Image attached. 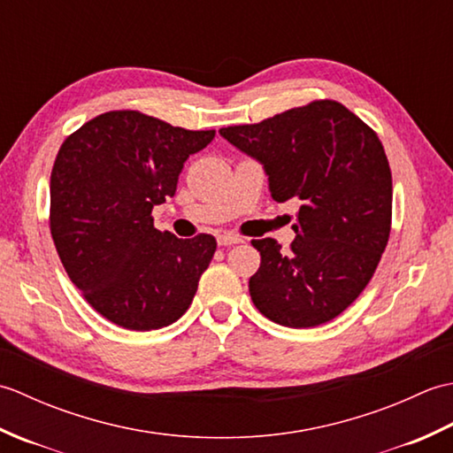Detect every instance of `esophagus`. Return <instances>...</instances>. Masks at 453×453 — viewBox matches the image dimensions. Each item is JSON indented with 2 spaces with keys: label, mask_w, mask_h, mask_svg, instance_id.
<instances>
[{
  "label": "esophagus",
  "mask_w": 453,
  "mask_h": 453,
  "mask_svg": "<svg viewBox=\"0 0 453 453\" xmlns=\"http://www.w3.org/2000/svg\"><path fill=\"white\" fill-rule=\"evenodd\" d=\"M237 243H245V237L235 235V234H219L218 235L219 247H229V245H237Z\"/></svg>",
  "instance_id": "1"
}]
</instances>
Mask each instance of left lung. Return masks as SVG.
<instances>
[{
	"instance_id": "obj_1",
	"label": "left lung",
	"mask_w": 453,
	"mask_h": 453,
	"mask_svg": "<svg viewBox=\"0 0 453 453\" xmlns=\"http://www.w3.org/2000/svg\"><path fill=\"white\" fill-rule=\"evenodd\" d=\"M219 136L261 163L276 202L302 200L290 253L273 237L253 242L261 253L249 280L255 307L294 329L334 319L370 282L389 239L393 185L380 138L334 101Z\"/></svg>"
}]
</instances>
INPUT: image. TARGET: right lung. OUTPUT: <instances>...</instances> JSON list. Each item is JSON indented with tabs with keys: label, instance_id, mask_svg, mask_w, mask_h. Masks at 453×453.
<instances>
[{
	"label": "right lung",
	"instance_id": "1",
	"mask_svg": "<svg viewBox=\"0 0 453 453\" xmlns=\"http://www.w3.org/2000/svg\"><path fill=\"white\" fill-rule=\"evenodd\" d=\"M216 130H185L136 111L99 114L67 138L50 177V232L72 282L130 331L175 323L216 253V239L153 227L192 153Z\"/></svg>",
	"mask_w": 453,
	"mask_h": 453
}]
</instances>
